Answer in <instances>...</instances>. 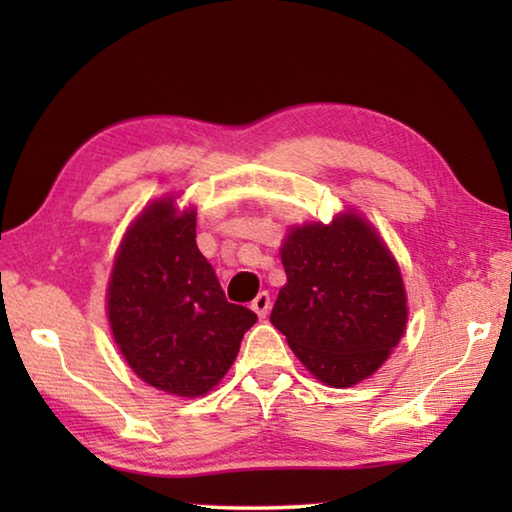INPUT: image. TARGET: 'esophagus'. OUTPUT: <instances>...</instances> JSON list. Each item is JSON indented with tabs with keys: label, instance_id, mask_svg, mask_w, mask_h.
Returning <instances> with one entry per match:
<instances>
[{
	"label": "esophagus",
	"instance_id": "esophagus-1",
	"mask_svg": "<svg viewBox=\"0 0 512 512\" xmlns=\"http://www.w3.org/2000/svg\"><path fill=\"white\" fill-rule=\"evenodd\" d=\"M250 307H253V311H255L259 318H266L268 309H271V296H268V291L259 293V296L253 300V305H250Z\"/></svg>",
	"mask_w": 512,
	"mask_h": 512
}]
</instances>
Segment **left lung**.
<instances>
[{
  "label": "left lung",
  "mask_w": 512,
  "mask_h": 512,
  "mask_svg": "<svg viewBox=\"0 0 512 512\" xmlns=\"http://www.w3.org/2000/svg\"><path fill=\"white\" fill-rule=\"evenodd\" d=\"M287 284L271 323L329 386L370 377L400 343L406 293L391 250L359 214L293 228L282 246Z\"/></svg>",
  "instance_id": "1"
}]
</instances>
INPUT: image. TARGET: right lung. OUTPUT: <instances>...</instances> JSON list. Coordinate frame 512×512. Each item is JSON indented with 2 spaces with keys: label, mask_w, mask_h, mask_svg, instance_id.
Instances as JSON below:
<instances>
[{
  "label": "right lung",
  "mask_w": 512,
  "mask_h": 512,
  "mask_svg": "<svg viewBox=\"0 0 512 512\" xmlns=\"http://www.w3.org/2000/svg\"><path fill=\"white\" fill-rule=\"evenodd\" d=\"M112 336L137 377L164 393L205 395L235 361L257 314L225 298L196 246V212L171 198L140 214L108 287Z\"/></svg>",
  "instance_id": "right-lung-1"
}]
</instances>
